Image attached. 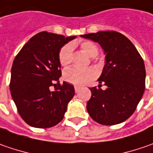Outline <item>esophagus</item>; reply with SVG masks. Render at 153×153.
Instances as JSON below:
<instances>
[{"instance_id": "esophagus-1", "label": "esophagus", "mask_w": 153, "mask_h": 153, "mask_svg": "<svg viewBox=\"0 0 153 153\" xmlns=\"http://www.w3.org/2000/svg\"><path fill=\"white\" fill-rule=\"evenodd\" d=\"M80 88L79 87H77V86H75V91H76V93H77V92L79 91Z\"/></svg>"}]
</instances>
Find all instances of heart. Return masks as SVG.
I'll return each mask as SVG.
<instances>
[{
  "label": "heart",
  "instance_id": "heart-1",
  "mask_svg": "<svg viewBox=\"0 0 153 153\" xmlns=\"http://www.w3.org/2000/svg\"><path fill=\"white\" fill-rule=\"evenodd\" d=\"M80 48L89 57H95L99 53V48L95 43L90 41H85L80 43ZM73 59V46L71 43L64 45L59 52V61L62 66H68ZM96 71L93 68L78 69L71 67L66 69L63 77L66 82L74 85L82 86L88 83L96 76Z\"/></svg>",
  "mask_w": 153,
  "mask_h": 153
}]
</instances>
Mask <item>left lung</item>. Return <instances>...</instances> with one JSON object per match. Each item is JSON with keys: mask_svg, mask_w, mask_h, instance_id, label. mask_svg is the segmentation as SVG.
Returning <instances> with one entry per match:
<instances>
[{"mask_svg": "<svg viewBox=\"0 0 153 153\" xmlns=\"http://www.w3.org/2000/svg\"><path fill=\"white\" fill-rule=\"evenodd\" d=\"M101 46L105 65L98 79L99 88H90L92 96L87 110L102 125H115L134 112L145 91L146 69L143 59L132 42L117 31H100L82 35ZM107 86L103 91L101 83Z\"/></svg>", "mask_w": 153, "mask_h": 153, "instance_id": "8db88e82", "label": "left lung"}]
</instances>
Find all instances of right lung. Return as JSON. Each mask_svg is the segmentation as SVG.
<instances>
[{
    "mask_svg": "<svg viewBox=\"0 0 153 153\" xmlns=\"http://www.w3.org/2000/svg\"><path fill=\"white\" fill-rule=\"evenodd\" d=\"M76 36L42 31L30 39L15 57L10 91L19 114L30 126L48 128L63 119L75 89L61 76L59 49ZM54 86L55 89L51 90Z\"/></svg>",
    "mask_w": 153,
    "mask_h": 153,
    "instance_id": "add662e5",
    "label": "right lung"
}]
</instances>
